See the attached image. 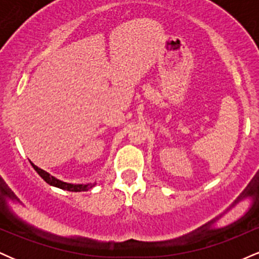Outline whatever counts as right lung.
Segmentation results:
<instances>
[{
  "label": "right lung",
  "instance_id": "1",
  "mask_svg": "<svg viewBox=\"0 0 259 259\" xmlns=\"http://www.w3.org/2000/svg\"><path fill=\"white\" fill-rule=\"evenodd\" d=\"M32 168L36 170V173L40 175L42 179L46 181L49 185L51 186H55V187H58V189H62V190H67V191H72V192H81V191H88V190H90L96 185V183H89V184H69V183H64V181L57 179V178H55L53 175H51L50 173H47V171H45L44 169L38 168L37 165H35L34 163L30 162Z\"/></svg>",
  "mask_w": 259,
  "mask_h": 259
}]
</instances>
